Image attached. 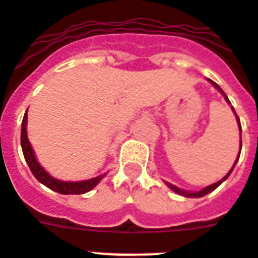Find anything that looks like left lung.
Masks as SVG:
<instances>
[{"mask_svg":"<svg viewBox=\"0 0 258 258\" xmlns=\"http://www.w3.org/2000/svg\"><path fill=\"white\" fill-rule=\"evenodd\" d=\"M209 81H210L211 84H213V85H214V87H216L217 90H218V91H220V92H221L222 95H224V98H225V99H227L228 103H231V102H229V99H228V96L225 95V92H224V91H222L221 88H220V85L216 84V83H214V81H211V80H209ZM232 110H233V107H232ZM233 112H235V110H233ZM235 114H236V113H235ZM236 120H238L239 130H242V128H240V121H239L238 114H236ZM240 142H242V141H240ZM240 148H242V144H240ZM239 155H240V152H239ZM238 159H239V156H238ZM238 159H236V162H238ZM236 162H235V164H236ZM235 164H233V167H235ZM233 167L231 168V171H229V173H228L227 175H225V177H224V178L221 179V181H218V182H216V184L210 185V186H207V188H205V189L199 190V192H186V190L179 189V188H177V186H174V185H171V184H167V185H168V186H170V188H171V189L174 190V192H177V194H178V195H182V196H186V198H202V196H205V195L210 194L211 190H214V189H216L217 186H218V185L221 184L222 181H225V179L228 178V175H229V174L232 173Z\"/></svg>","mask_w":258,"mask_h":258,"instance_id":"8db88e82","label":"left lung"}]
</instances>
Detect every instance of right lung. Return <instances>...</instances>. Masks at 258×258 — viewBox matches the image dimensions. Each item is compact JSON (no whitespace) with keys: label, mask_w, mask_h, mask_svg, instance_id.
Wrapping results in <instances>:
<instances>
[{"label":"right lung","mask_w":258,"mask_h":258,"mask_svg":"<svg viewBox=\"0 0 258 258\" xmlns=\"http://www.w3.org/2000/svg\"><path fill=\"white\" fill-rule=\"evenodd\" d=\"M26 125H27V112L23 116V121H22V134H20V142H22V151L25 155V159L29 167H30L31 173L36 177L41 184L48 186L49 189L55 190L58 194L62 195H81L91 190L94 186L99 184L105 175H99L96 178L87 179V181H80V182H64V181H59V179L52 178L49 174L40 166V163L37 162L34 152L31 148L29 138H27V131H26Z\"/></svg>","instance_id":"obj_1"}]
</instances>
